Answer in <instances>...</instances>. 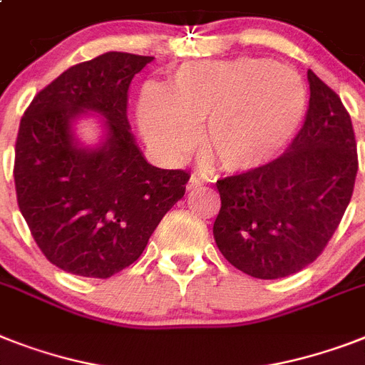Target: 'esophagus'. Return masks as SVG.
I'll return each instance as SVG.
<instances>
[{
	"instance_id": "34e87169",
	"label": "esophagus",
	"mask_w": 365,
	"mask_h": 365,
	"mask_svg": "<svg viewBox=\"0 0 365 365\" xmlns=\"http://www.w3.org/2000/svg\"><path fill=\"white\" fill-rule=\"evenodd\" d=\"M202 180H200V178L197 176V174H192L191 178H189V182H187V189L189 191H195V189H198V187H202Z\"/></svg>"
}]
</instances>
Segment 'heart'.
Here are the masks:
<instances>
[{
    "instance_id": "1",
    "label": "heart",
    "mask_w": 365,
    "mask_h": 365,
    "mask_svg": "<svg viewBox=\"0 0 365 365\" xmlns=\"http://www.w3.org/2000/svg\"><path fill=\"white\" fill-rule=\"evenodd\" d=\"M309 91L294 69L266 58L185 63L167 90L146 86L136 103L144 140L168 161L197 146L206 125V148L227 173L266 167L298 135Z\"/></svg>"
}]
</instances>
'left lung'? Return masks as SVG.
I'll return each instance as SVG.
<instances>
[{
  "label": "left lung",
  "mask_w": 365,
  "mask_h": 365,
  "mask_svg": "<svg viewBox=\"0 0 365 365\" xmlns=\"http://www.w3.org/2000/svg\"><path fill=\"white\" fill-rule=\"evenodd\" d=\"M307 82L309 108L289 150L259 170L217 182L215 244L234 268L259 279L309 266L336 232L354 189L351 115L313 71Z\"/></svg>",
  "instance_id": "8db88e82"
}]
</instances>
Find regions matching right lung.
Here are the masks:
<instances>
[{"instance_id": "obj_1", "label": "right lung", "mask_w": 365, "mask_h": 365, "mask_svg": "<svg viewBox=\"0 0 365 365\" xmlns=\"http://www.w3.org/2000/svg\"><path fill=\"white\" fill-rule=\"evenodd\" d=\"M152 56L106 52L73 65L41 90L14 150L19 208L54 266L106 279L133 264L189 174L146 161L127 120V90ZM93 115L101 138L84 145L76 123Z\"/></svg>"}]
</instances>
